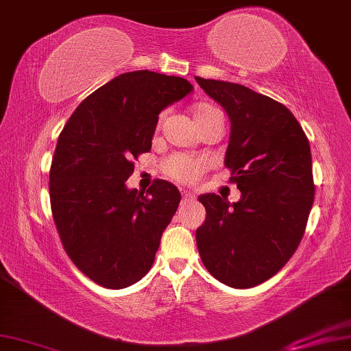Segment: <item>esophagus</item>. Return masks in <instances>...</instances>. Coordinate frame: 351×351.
<instances>
[{"label":"esophagus","mask_w":351,"mask_h":351,"mask_svg":"<svg viewBox=\"0 0 351 351\" xmlns=\"http://www.w3.org/2000/svg\"><path fill=\"white\" fill-rule=\"evenodd\" d=\"M180 193H182V197L185 199V201H194V199H196V194H193L186 190H180Z\"/></svg>","instance_id":"esophagus-1"}]
</instances>
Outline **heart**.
I'll return each instance as SVG.
<instances>
[{"mask_svg": "<svg viewBox=\"0 0 351 351\" xmlns=\"http://www.w3.org/2000/svg\"><path fill=\"white\" fill-rule=\"evenodd\" d=\"M193 114L197 125H201V123L207 122L210 117L221 116V112L213 105L199 104L193 108ZM161 168H163L165 174L172 180L180 183H193L207 171V161L202 158L186 157V155L177 154L166 158Z\"/></svg>", "mask_w": 351, "mask_h": 351, "instance_id": "1", "label": "heart"}]
</instances>
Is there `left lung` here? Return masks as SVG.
<instances>
[{"mask_svg": "<svg viewBox=\"0 0 351 351\" xmlns=\"http://www.w3.org/2000/svg\"><path fill=\"white\" fill-rule=\"evenodd\" d=\"M196 82L230 117L226 168L241 191L234 204L199 196L207 212L196 230L199 256L219 282L250 289L274 276L304 235L315 193L309 139L279 101L241 84Z\"/></svg>", "mask_w": 351, "mask_h": 351, "instance_id": "8db88e82", "label": "left lung"}]
</instances>
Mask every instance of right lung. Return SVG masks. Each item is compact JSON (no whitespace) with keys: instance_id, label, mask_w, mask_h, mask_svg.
<instances>
[{"instance_id":"obj_1","label":"right lung","mask_w":351,"mask_h":351,"mask_svg":"<svg viewBox=\"0 0 351 351\" xmlns=\"http://www.w3.org/2000/svg\"><path fill=\"white\" fill-rule=\"evenodd\" d=\"M191 90L180 77L122 73L86 97L59 134L48 183L53 219L70 261L101 287H128L152 268L180 193L160 179L145 194L125 182L133 160L152 147L161 110Z\"/></svg>"}]
</instances>
